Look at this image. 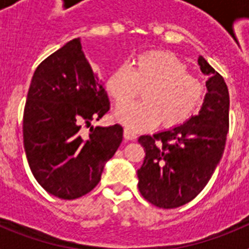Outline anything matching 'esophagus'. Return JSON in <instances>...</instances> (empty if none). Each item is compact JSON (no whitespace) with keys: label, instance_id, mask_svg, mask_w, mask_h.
<instances>
[{"label":"esophagus","instance_id":"obj_1","mask_svg":"<svg viewBox=\"0 0 249 249\" xmlns=\"http://www.w3.org/2000/svg\"><path fill=\"white\" fill-rule=\"evenodd\" d=\"M123 137L126 138L127 141H132V140H136V138H137V135H136L135 132L132 131V129L124 128V131H123Z\"/></svg>","mask_w":249,"mask_h":249}]
</instances>
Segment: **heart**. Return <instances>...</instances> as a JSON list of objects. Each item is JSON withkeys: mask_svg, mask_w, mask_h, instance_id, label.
<instances>
[{"mask_svg": "<svg viewBox=\"0 0 249 249\" xmlns=\"http://www.w3.org/2000/svg\"><path fill=\"white\" fill-rule=\"evenodd\" d=\"M142 89L144 100L124 104ZM106 89L116 101L123 103L114 117L133 129L155 127L160 122L166 128L186 122L201 103V81L187 72V66L168 51L153 50L138 54L132 67L116 68L106 82Z\"/></svg>", "mask_w": 249, "mask_h": 249, "instance_id": "obj_1", "label": "heart"}]
</instances>
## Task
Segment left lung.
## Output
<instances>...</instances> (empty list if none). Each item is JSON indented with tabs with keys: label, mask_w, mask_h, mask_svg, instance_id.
<instances>
[{
	"label": "left lung",
	"mask_w": 249,
	"mask_h": 249,
	"mask_svg": "<svg viewBox=\"0 0 249 249\" xmlns=\"http://www.w3.org/2000/svg\"><path fill=\"white\" fill-rule=\"evenodd\" d=\"M198 65L208 76L198 114L183 124L138 138L146 152L137 171L138 188L149 203L160 208H177L192 201L211 179L226 146L230 126L227 85L202 56Z\"/></svg>",
	"instance_id": "obj_1"
}]
</instances>
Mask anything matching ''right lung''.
Segmentation results:
<instances>
[{"label": "right lung", "instance_id": "add662e5", "mask_svg": "<svg viewBox=\"0 0 249 249\" xmlns=\"http://www.w3.org/2000/svg\"><path fill=\"white\" fill-rule=\"evenodd\" d=\"M109 109L102 80L74 38L36 68L23 113V144L36 181L50 195L76 199L101 181L122 142L120 124L89 126Z\"/></svg>", "mask_w": 249, "mask_h": 249}]
</instances>
